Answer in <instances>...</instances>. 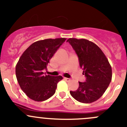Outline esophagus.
<instances>
[{
    "label": "esophagus",
    "mask_w": 127,
    "mask_h": 127,
    "mask_svg": "<svg viewBox=\"0 0 127 127\" xmlns=\"http://www.w3.org/2000/svg\"><path fill=\"white\" fill-rule=\"evenodd\" d=\"M64 80H66V81H67V82H69V81H70V80H71V79H69V78L64 77Z\"/></svg>",
    "instance_id": "1"
}]
</instances>
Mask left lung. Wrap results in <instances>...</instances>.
Here are the masks:
<instances>
[{"label":"left lung","mask_w":127,"mask_h":127,"mask_svg":"<svg viewBox=\"0 0 127 127\" xmlns=\"http://www.w3.org/2000/svg\"><path fill=\"white\" fill-rule=\"evenodd\" d=\"M78 56L80 67L86 79L79 82V86L70 94L78 101L91 103L102 96L112 79V69L101 50L86 39L67 40Z\"/></svg>","instance_id":"1"}]
</instances>
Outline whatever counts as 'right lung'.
<instances>
[{"label":"right lung","mask_w":127,"mask_h":127,"mask_svg":"<svg viewBox=\"0 0 127 127\" xmlns=\"http://www.w3.org/2000/svg\"><path fill=\"white\" fill-rule=\"evenodd\" d=\"M66 40L64 38L45 39L31 45L16 66V76L21 90L31 99L43 101L55 93L57 84L63 77L46 75L50 59Z\"/></svg>","instance_id":"obj_1"}]
</instances>
